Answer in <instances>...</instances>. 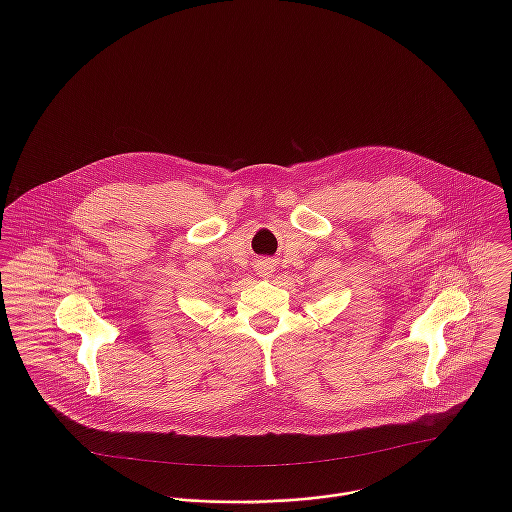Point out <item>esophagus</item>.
Listing matches in <instances>:
<instances>
[{
    "mask_svg": "<svg viewBox=\"0 0 512 512\" xmlns=\"http://www.w3.org/2000/svg\"><path fill=\"white\" fill-rule=\"evenodd\" d=\"M258 274H260V278H272V274H274V262L262 260V262L258 264Z\"/></svg>",
    "mask_w": 512,
    "mask_h": 512,
    "instance_id": "34e87169",
    "label": "esophagus"
}]
</instances>
